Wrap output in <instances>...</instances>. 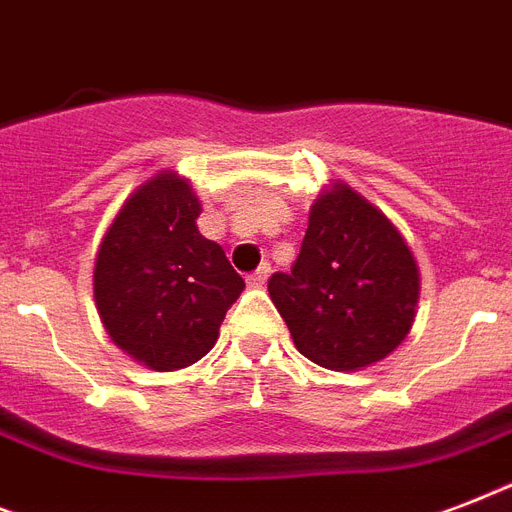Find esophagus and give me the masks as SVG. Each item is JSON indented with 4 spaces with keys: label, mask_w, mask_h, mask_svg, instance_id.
Here are the masks:
<instances>
[{
    "label": "esophagus",
    "mask_w": 512,
    "mask_h": 512,
    "mask_svg": "<svg viewBox=\"0 0 512 512\" xmlns=\"http://www.w3.org/2000/svg\"><path fill=\"white\" fill-rule=\"evenodd\" d=\"M268 276H271V265L263 263L260 268H257L255 273H249L247 276V284L249 287H265V281H268Z\"/></svg>",
    "instance_id": "1"
}]
</instances>
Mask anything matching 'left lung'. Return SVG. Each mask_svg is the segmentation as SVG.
I'll list each match as a JSON object with an SVG mask.
<instances>
[{"label": "left lung", "mask_w": 512, "mask_h": 512, "mask_svg": "<svg viewBox=\"0 0 512 512\" xmlns=\"http://www.w3.org/2000/svg\"><path fill=\"white\" fill-rule=\"evenodd\" d=\"M268 292L305 358L361 372L412 332L420 268L388 215L335 180L313 199L292 273H273Z\"/></svg>", "instance_id": "left-lung-1"}]
</instances>
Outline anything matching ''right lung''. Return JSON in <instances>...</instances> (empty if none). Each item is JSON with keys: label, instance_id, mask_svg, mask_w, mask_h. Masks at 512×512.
<instances>
[{"label": "right lung", "instance_id": "1", "mask_svg": "<svg viewBox=\"0 0 512 512\" xmlns=\"http://www.w3.org/2000/svg\"><path fill=\"white\" fill-rule=\"evenodd\" d=\"M199 215L193 185L156 172L124 199L95 255L92 292L108 337L154 372L207 356L244 292L223 247L199 233Z\"/></svg>", "mask_w": 512, "mask_h": 512}]
</instances>
